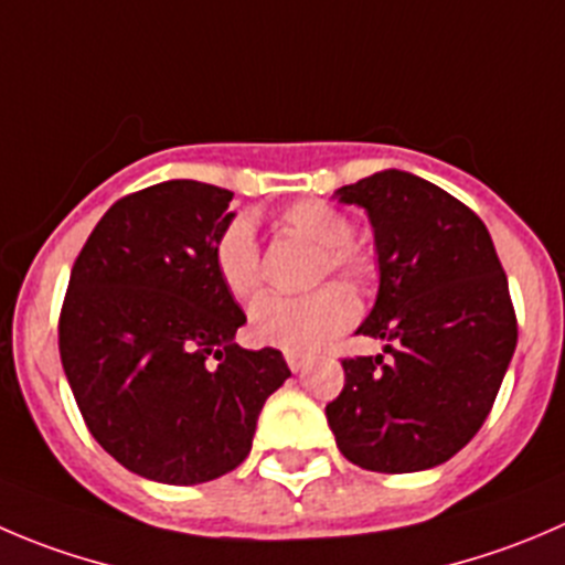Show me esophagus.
I'll use <instances>...</instances> for the list:
<instances>
[{"label": "esophagus", "instance_id": "esophagus-1", "mask_svg": "<svg viewBox=\"0 0 565 565\" xmlns=\"http://www.w3.org/2000/svg\"><path fill=\"white\" fill-rule=\"evenodd\" d=\"M286 363L291 372H302L305 363H308V354H297V352H288L286 354Z\"/></svg>", "mask_w": 565, "mask_h": 565}]
</instances>
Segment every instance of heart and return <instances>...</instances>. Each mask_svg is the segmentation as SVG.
I'll list each match as a JSON object with an SVG mask.
<instances>
[{
    "label": "heart",
    "instance_id": "obj_1",
    "mask_svg": "<svg viewBox=\"0 0 565 565\" xmlns=\"http://www.w3.org/2000/svg\"><path fill=\"white\" fill-rule=\"evenodd\" d=\"M279 224L302 238L316 252L313 279L327 274L343 277L352 286H369L377 263L366 249L352 244V222L347 213L321 199H302L279 213ZM213 268L222 286L235 299H246L263 286L260 249L255 230L246 218H235L218 233L213 244ZM358 316V302L343 286H324L308 297H277L266 294L249 310V332L263 347L305 354L332 335L347 330Z\"/></svg>",
    "mask_w": 565,
    "mask_h": 565
}]
</instances>
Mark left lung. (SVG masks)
Instances as JSON below:
<instances>
[{
	"instance_id": "1",
	"label": "left lung",
	"mask_w": 565,
	"mask_h": 565,
	"mask_svg": "<svg viewBox=\"0 0 565 565\" xmlns=\"http://www.w3.org/2000/svg\"><path fill=\"white\" fill-rule=\"evenodd\" d=\"M374 227L380 291L360 335L385 354L343 358L327 405L349 463L407 475L444 463L491 413L515 352V310L493 241L475 211L407 171L338 188Z\"/></svg>"
}]
</instances>
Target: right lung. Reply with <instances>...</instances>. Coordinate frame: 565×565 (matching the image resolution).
Listing matches in <instances>:
<instances>
[{
    "label": "right lung",
    "mask_w": 565,
    "mask_h": 565,
    "mask_svg": "<svg viewBox=\"0 0 565 565\" xmlns=\"http://www.w3.org/2000/svg\"><path fill=\"white\" fill-rule=\"evenodd\" d=\"M227 188L169 180L118 199L74 260L57 343L79 413L125 469L199 486L246 460L279 349L233 343L244 310L213 268Z\"/></svg>",
    "instance_id": "add662e5"
}]
</instances>
